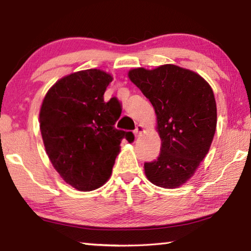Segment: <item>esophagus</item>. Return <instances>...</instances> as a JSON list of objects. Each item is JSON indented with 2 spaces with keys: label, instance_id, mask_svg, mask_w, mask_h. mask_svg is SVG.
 Returning a JSON list of instances; mask_svg holds the SVG:
<instances>
[{
  "label": "esophagus",
  "instance_id": "esophagus-1",
  "mask_svg": "<svg viewBox=\"0 0 251 251\" xmlns=\"http://www.w3.org/2000/svg\"><path fill=\"white\" fill-rule=\"evenodd\" d=\"M144 130H145V128H144L143 125H137V126H136V128H135V130H134V134H135L136 137L141 135Z\"/></svg>",
  "mask_w": 251,
  "mask_h": 251
}]
</instances>
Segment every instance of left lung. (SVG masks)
I'll use <instances>...</instances> for the list:
<instances>
[{"instance_id": "obj_1", "label": "left lung", "mask_w": 251, "mask_h": 251, "mask_svg": "<svg viewBox=\"0 0 251 251\" xmlns=\"http://www.w3.org/2000/svg\"><path fill=\"white\" fill-rule=\"evenodd\" d=\"M128 77L154 107L161 139L158 158L144 164L147 179L163 188L180 187L194 176L214 139V92L201 75L173 64L137 67Z\"/></svg>"}]
</instances>
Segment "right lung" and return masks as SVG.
<instances>
[{
    "mask_svg": "<svg viewBox=\"0 0 251 251\" xmlns=\"http://www.w3.org/2000/svg\"><path fill=\"white\" fill-rule=\"evenodd\" d=\"M113 76L91 69L58 79L46 93L40 129L46 154L59 176L80 192L103 186L112 175L121 142L134 141L130 131L116 129L120 118L104 93Z\"/></svg>",
    "mask_w": 251,
    "mask_h": 251,
    "instance_id": "obj_1",
    "label": "right lung"
}]
</instances>
